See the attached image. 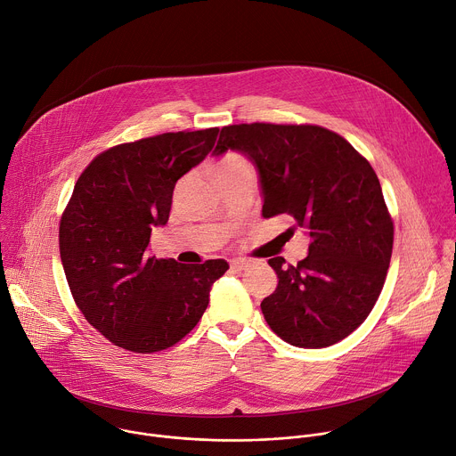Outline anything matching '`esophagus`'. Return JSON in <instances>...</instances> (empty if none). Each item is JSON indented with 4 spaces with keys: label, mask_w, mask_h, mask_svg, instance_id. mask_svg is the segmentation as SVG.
Here are the masks:
<instances>
[{
    "label": "esophagus",
    "mask_w": 456,
    "mask_h": 456,
    "mask_svg": "<svg viewBox=\"0 0 456 456\" xmlns=\"http://www.w3.org/2000/svg\"><path fill=\"white\" fill-rule=\"evenodd\" d=\"M247 267H250V262H245V259H232V262H231V269H232L234 273L245 271Z\"/></svg>",
    "instance_id": "esophagus-1"
}]
</instances>
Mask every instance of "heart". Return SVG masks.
Masks as SVG:
<instances>
[{
    "instance_id": "b5f03b06",
    "label": "heart",
    "mask_w": 456,
    "mask_h": 456,
    "mask_svg": "<svg viewBox=\"0 0 456 456\" xmlns=\"http://www.w3.org/2000/svg\"><path fill=\"white\" fill-rule=\"evenodd\" d=\"M245 167H248L245 159H241L240 155H227L225 159H222L216 164L215 171H236V169H245Z\"/></svg>"
}]
</instances>
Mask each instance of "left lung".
Instances as JSON below:
<instances>
[{
    "label": "left lung",
    "mask_w": 456,
    "mask_h": 456,
    "mask_svg": "<svg viewBox=\"0 0 456 456\" xmlns=\"http://www.w3.org/2000/svg\"><path fill=\"white\" fill-rule=\"evenodd\" d=\"M229 150L256 167L262 215H289L310 236L296 267L269 259L278 287L262 301L265 321L297 348L339 343L371 312L392 257L394 222L373 167L341 135L306 124L225 126L213 157Z\"/></svg>",
    "instance_id": "8db88e82"
}]
</instances>
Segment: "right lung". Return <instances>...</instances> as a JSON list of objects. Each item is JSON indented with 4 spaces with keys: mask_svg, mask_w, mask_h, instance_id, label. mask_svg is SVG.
I'll return each mask as SVG.
<instances>
[{
    "mask_svg": "<svg viewBox=\"0 0 456 456\" xmlns=\"http://www.w3.org/2000/svg\"><path fill=\"white\" fill-rule=\"evenodd\" d=\"M218 132L162 134L101 153L62 213L59 250L72 296L124 350L153 354L185 338L229 269L225 259L182 265L148 254L151 231L169 220L176 180L208 157Z\"/></svg>",
    "mask_w": 456,
    "mask_h": 456,
    "instance_id": "right-lung-1",
    "label": "right lung"
}]
</instances>
